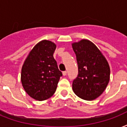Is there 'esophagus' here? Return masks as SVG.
Returning <instances> with one entry per match:
<instances>
[{"mask_svg":"<svg viewBox=\"0 0 127 127\" xmlns=\"http://www.w3.org/2000/svg\"><path fill=\"white\" fill-rule=\"evenodd\" d=\"M63 76H66V71H63Z\"/></svg>","mask_w":127,"mask_h":127,"instance_id":"obj_1","label":"esophagus"}]
</instances>
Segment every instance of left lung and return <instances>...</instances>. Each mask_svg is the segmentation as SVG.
I'll return each mask as SVG.
<instances>
[{
  "instance_id": "8db88e82",
  "label": "left lung",
  "mask_w": 127,
  "mask_h": 127,
  "mask_svg": "<svg viewBox=\"0 0 127 127\" xmlns=\"http://www.w3.org/2000/svg\"><path fill=\"white\" fill-rule=\"evenodd\" d=\"M76 57L79 74L72 83V90L83 100L100 96L110 80V66L102 52L93 42L82 39L72 43Z\"/></svg>"
}]
</instances>
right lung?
Returning a JSON list of instances; mask_svg holds the SVG:
<instances>
[{
    "instance_id": "right-lung-1",
    "label": "right lung",
    "mask_w": 127,
    "mask_h": 127,
    "mask_svg": "<svg viewBox=\"0 0 127 127\" xmlns=\"http://www.w3.org/2000/svg\"><path fill=\"white\" fill-rule=\"evenodd\" d=\"M56 47L51 40H41L29 52L22 66V85L25 92L36 100L51 97L62 76L53 57Z\"/></svg>"
}]
</instances>
